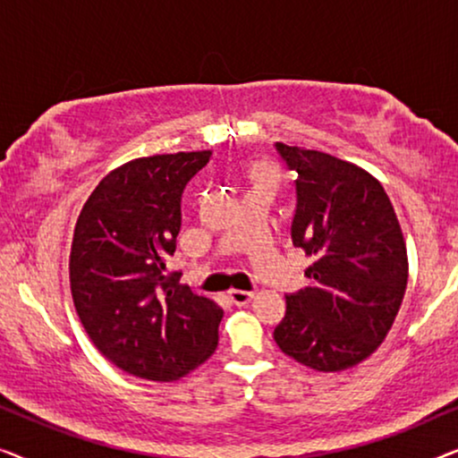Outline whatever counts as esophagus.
<instances>
[{"label": "esophagus", "instance_id": "34e87169", "mask_svg": "<svg viewBox=\"0 0 458 458\" xmlns=\"http://www.w3.org/2000/svg\"><path fill=\"white\" fill-rule=\"evenodd\" d=\"M229 298L235 306H243L254 298V293L252 292H243V290H229Z\"/></svg>", "mask_w": 458, "mask_h": 458}]
</instances>
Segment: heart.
I'll return each instance as SVG.
<instances>
[{
  "mask_svg": "<svg viewBox=\"0 0 458 458\" xmlns=\"http://www.w3.org/2000/svg\"><path fill=\"white\" fill-rule=\"evenodd\" d=\"M250 181H252V190H260V187H267V190H273L275 187V181H277V173H275L273 165H268V162H259V165H254L250 168L248 173Z\"/></svg>",
  "mask_w": 458,
  "mask_h": 458,
  "instance_id": "b5f03b06",
  "label": "heart"
}]
</instances>
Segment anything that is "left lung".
I'll list each match as a JSON object with an SVG mask.
<instances>
[{
	"label": "left lung",
	"mask_w": 458,
	"mask_h": 458,
	"mask_svg": "<svg viewBox=\"0 0 458 458\" xmlns=\"http://www.w3.org/2000/svg\"><path fill=\"white\" fill-rule=\"evenodd\" d=\"M296 173L293 246L310 256V285L285 296L275 327L281 352L334 373L371 356L403 304L409 259L384 187L365 168L335 156L275 143Z\"/></svg>",
	"instance_id": "1"
}]
</instances>
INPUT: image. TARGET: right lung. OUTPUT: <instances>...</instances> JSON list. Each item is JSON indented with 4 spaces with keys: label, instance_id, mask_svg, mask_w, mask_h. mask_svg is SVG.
Wrapping results in <instances>:
<instances>
[{
    "label": "right lung",
    "instance_id": "1",
    "mask_svg": "<svg viewBox=\"0 0 458 458\" xmlns=\"http://www.w3.org/2000/svg\"><path fill=\"white\" fill-rule=\"evenodd\" d=\"M210 156L158 154L114 168L74 225V309L93 346L135 377H185L218 346L221 306L166 271L181 229V193Z\"/></svg>",
    "mask_w": 458,
    "mask_h": 458
}]
</instances>
